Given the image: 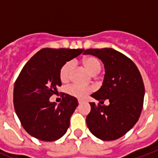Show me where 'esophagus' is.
Segmentation results:
<instances>
[{
  "label": "esophagus",
  "mask_w": 158,
  "mask_h": 158,
  "mask_svg": "<svg viewBox=\"0 0 158 158\" xmlns=\"http://www.w3.org/2000/svg\"><path fill=\"white\" fill-rule=\"evenodd\" d=\"M78 102H79V104L80 105V104L83 103V101H81V100H79V101H78Z\"/></svg>",
  "instance_id": "1"
}]
</instances>
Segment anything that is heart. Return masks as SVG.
Instances as JSON below:
<instances>
[{"instance_id":"heart-1","label":"heart","mask_w":158,"mask_h":158,"mask_svg":"<svg viewBox=\"0 0 158 158\" xmlns=\"http://www.w3.org/2000/svg\"><path fill=\"white\" fill-rule=\"evenodd\" d=\"M84 66L86 67L91 74H98L102 69L101 62L98 58L94 56H88L84 58L83 60ZM74 66V63L71 60L65 62L60 69V79L61 82H66L69 80V75ZM94 91L93 87L91 86H81L79 84H71L67 87V94L70 96L77 98L79 99H84L86 98L90 93Z\"/></svg>"}]
</instances>
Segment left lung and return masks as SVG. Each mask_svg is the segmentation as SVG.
<instances>
[{
	"instance_id": "left-lung-1",
	"label": "left lung",
	"mask_w": 158,
	"mask_h": 158,
	"mask_svg": "<svg viewBox=\"0 0 158 158\" xmlns=\"http://www.w3.org/2000/svg\"><path fill=\"white\" fill-rule=\"evenodd\" d=\"M84 53L102 60L105 67L102 85L91 96L100 103L106 99L110 102L108 106L89 102L87 125L100 139H117L134 127L140 116L144 98L142 76L129 57L112 48L88 49Z\"/></svg>"
}]
</instances>
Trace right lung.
<instances>
[{"label": "right lung", "mask_w": 158, "mask_h": 158, "mask_svg": "<svg viewBox=\"0 0 158 158\" xmlns=\"http://www.w3.org/2000/svg\"><path fill=\"white\" fill-rule=\"evenodd\" d=\"M84 49L43 48L23 66L14 87V106L23 129L42 141H55L66 133L78 106L76 98L64 94L60 103L49 101L61 86V66Z\"/></svg>", "instance_id": "add662e5"}]
</instances>
